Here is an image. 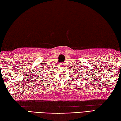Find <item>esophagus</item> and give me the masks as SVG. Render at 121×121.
I'll return each mask as SVG.
<instances>
[{"mask_svg": "<svg viewBox=\"0 0 121 121\" xmlns=\"http://www.w3.org/2000/svg\"><path fill=\"white\" fill-rule=\"evenodd\" d=\"M62 65H65V63H62Z\"/></svg>", "mask_w": 121, "mask_h": 121, "instance_id": "obj_1", "label": "esophagus"}]
</instances>
